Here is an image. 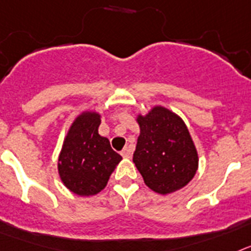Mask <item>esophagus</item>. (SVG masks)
<instances>
[{"instance_id": "34e87169", "label": "esophagus", "mask_w": 251, "mask_h": 251, "mask_svg": "<svg viewBox=\"0 0 251 251\" xmlns=\"http://www.w3.org/2000/svg\"><path fill=\"white\" fill-rule=\"evenodd\" d=\"M131 154H132V150H131V148H128V147H126L125 149L121 151V155H123L124 158H126V159L131 158Z\"/></svg>"}]
</instances>
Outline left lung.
Wrapping results in <instances>:
<instances>
[{
    "instance_id": "1",
    "label": "left lung",
    "mask_w": 251,
    "mask_h": 251,
    "mask_svg": "<svg viewBox=\"0 0 251 251\" xmlns=\"http://www.w3.org/2000/svg\"><path fill=\"white\" fill-rule=\"evenodd\" d=\"M140 134L132 162L144 183L159 195L186 187L197 173L198 152L182 117L164 106L136 115Z\"/></svg>"
}]
</instances>
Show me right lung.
<instances>
[{
    "label": "right lung",
    "instance_id": "obj_1",
    "mask_svg": "<svg viewBox=\"0 0 251 251\" xmlns=\"http://www.w3.org/2000/svg\"><path fill=\"white\" fill-rule=\"evenodd\" d=\"M102 113L84 110L69 126L58 156L60 180L74 195L95 196L107 186L123 156L99 134Z\"/></svg>",
    "mask_w": 251,
    "mask_h": 251
}]
</instances>
